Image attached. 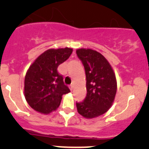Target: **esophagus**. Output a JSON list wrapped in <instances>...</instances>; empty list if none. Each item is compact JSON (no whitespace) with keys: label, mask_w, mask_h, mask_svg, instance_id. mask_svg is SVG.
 <instances>
[{"label":"esophagus","mask_w":149,"mask_h":149,"mask_svg":"<svg viewBox=\"0 0 149 149\" xmlns=\"http://www.w3.org/2000/svg\"><path fill=\"white\" fill-rule=\"evenodd\" d=\"M69 88H70V90L71 91H73V84H71V85L69 86Z\"/></svg>","instance_id":"obj_1"}]
</instances>
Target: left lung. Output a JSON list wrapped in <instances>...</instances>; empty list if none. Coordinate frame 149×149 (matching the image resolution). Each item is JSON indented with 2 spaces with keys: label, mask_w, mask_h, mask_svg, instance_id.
<instances>
[{
  "label": "left lung",
  "mask_w": 149,
  "mask_h": 149,
  "mask_svg": "<svg viewBox=\"0 0 149 149\" xmlns=\"http://www.w3.org/2000/svg\"><path fill=\"white\" fill-rule=\"evenodd\" d=\"M76 54L85 69L87 90L85 100L76 103V107L81 116L91 119L112 107L117 92L116 76L107 60L97 51L81 48Z\"/></svg>",
  "instance_id": "8db88e82"
}]
</instances>
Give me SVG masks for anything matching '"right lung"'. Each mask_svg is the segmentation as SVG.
Listing matches in <instances>:
<instances>
[{"instance_id":"right-lung-1","label":"right lung","mask_w":149,"mask_h":149,"mask_svg":"<svg viewBox=\"0 0 149 149\" xmlns=\"http://www.w3.org/2000/svg\"><path fill=\"white\" fill-rule=\"evenodd\" d=\"M73 49H49L29 66L24 78V97L36 112L48 115L60 106L63 94L70 89L63 82L58 67L68 59Z\"/></svg>"}]
</instances>
